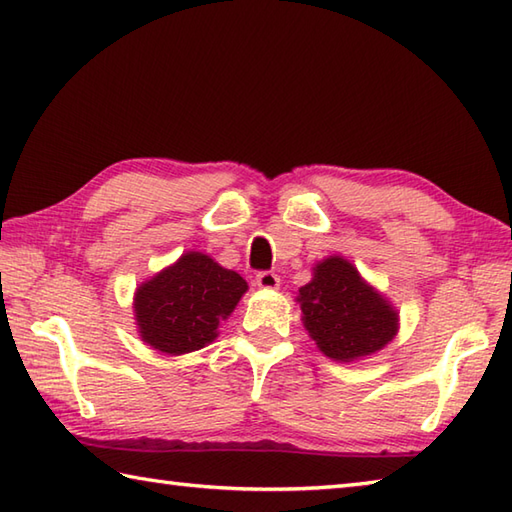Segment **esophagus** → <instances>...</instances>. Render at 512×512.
Instances as JSON below:
<instances>
[{
  "instance_id": "esophagus-1",
  "label": "esophagus",
  "mask_w": 512,
  "mask_h": 512,
  "mask_svg": "<svg viewBox=\"0 0 512 512\" xmlns=\"http://www.w3.org/2000/svg\"><path fill=\"white\" fill-rule=\"evenodd\" d=\"M255 286L262 290H277L279 288V277L275 273H257L255 277Z\"/></svg>"
}]
</instances>
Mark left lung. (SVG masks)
Returning <instances> with one entry per match:
<instances>
[{"label":"left lung","instance_id":"obj_1","mask_svg":"<svg viewBox=\"0 0 512 512\" xmlns=\"http://www.w3.org/2000/svg\"><path fill=\"white\" fill-rule=\"evenodd\" d=\"M312 270V281L299 288L297 301L303 325L325 356L350 363L394 339L398 312L347 259L332 255Z\"/></svg>","mask_w":512,"mask_h":512}]
</instances>
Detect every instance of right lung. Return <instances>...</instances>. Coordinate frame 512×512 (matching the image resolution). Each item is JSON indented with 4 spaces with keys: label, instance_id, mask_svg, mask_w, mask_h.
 <instances>
[{
    "label": "right lung",
    "instance_id": "1",
    "mask_svg": "<svg viewBox=\"0 0 512 512\" xmlns=\"http://www.w3.org/2000/svg\"><path fill=\"white\" fill-rule=\"evenodd\" d=\"M246 290L248 284L235 270L189 250L136 288L140 339L171 356L200 350L215 339L217 325L231 317Z\"/></svg>",
    "mask_w": 512,
    "mask_h": 512
}]
</instances>
